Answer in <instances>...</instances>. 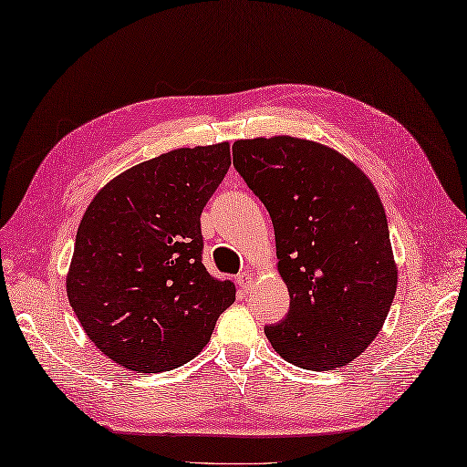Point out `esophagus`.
Listing matches in <instances>:
<instances>
[{"mask_svg":"<svg viewBox=\"0 0 467 467\" xmlns=\"http://www.w3.org/2000/svg\"><path fill=\"white\" fill-rule=\"evenodd\" d=\"M252 279H254V275L250 272H242L240 275L235 277V284L240 285V289H244V292H247V289H250V285H252Z\"/></svg>","mask_w":467,"mask_h":467,"instance_id":"esophagus-1","label":"esophagus"}]
</instances>
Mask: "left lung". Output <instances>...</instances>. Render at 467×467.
Masks as SVG:
<instances>
[{"instance_id":"8db88e82","label":"left lung","mask_w":467,"mask_h":467,"mask_svg":"<svg viewBox=\"0 0 467 467\" xmlns=\"http://www.w3.org/2000/svg\"><path fill=\"white\" fill-rule=\"evenodd\" d=\"M234 165L269 212L289 312L265 336L289 364L327 371L376 339L396 296L386 212L336 150L289 136L237 140Z\"/></svg>"}]
</instances>
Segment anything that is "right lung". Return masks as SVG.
<instances>
[{
  "label": "right lung",
  "instance_id": "obj_1",
  "mask_svg": "<svg viewBox=\"0 0 467 467\" xmlns=\"http://www.w3.org/2000/svg\"><path fill=\"white\" fill-rule=\"evenodd\" d=\"M230 143L182 148L133 165L81 217L67 274L88 337L138 374L183 366L235 299L202 264L200 215L230 170Z\"/></svg>",
  "mask_w": 467,
  "mask_h": 467
}]
</instances>
